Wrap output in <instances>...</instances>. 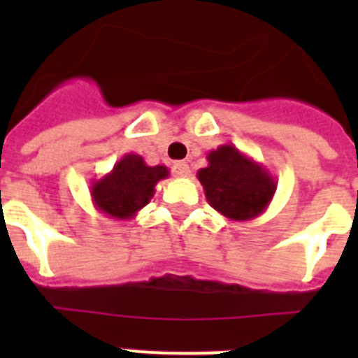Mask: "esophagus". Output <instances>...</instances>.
Listing matches in <instances>:
<instances>
[{
    "mask_svg": "<svg viewBox=\"0 0 358 358\" xmlns=\"http://www.w3.org/2000/svg\"><path fill=\"white\" fill-rule=\"evenodd\" d=\"M172 172L176 173L177 177H188L189 176V166L185 163V161H177V163H173Z\"/></svg>",
    "mask_w": 358,
    "mask_h": 358,
    "instance_id": "obj_1",
    "label": "esophagus"
}]
</instances>
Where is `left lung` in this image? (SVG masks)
<instances>
[{
	"label": "left lung",
	"mask_w": 358,
	"mask_h": 358,
	"mask_svg": "<svg viewBox=\"0 0 358 358\" xmlns=\"http://www.w3.org/2000/svg\"><path fill=\"white\" fill-rule=\"evenodd\" d=\"M208 166L197 172L210 206L229 220L248 222L267 210L276 181L264 164L226 143L208 152Z\"/></svg>",
	"instance_id": "obj_1"
}]
</instances>
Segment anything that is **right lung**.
<instances>
[{
    "instance_id": "1",
    "label": "right lung",
    "mask_w": 358,
    "mask_h": 358,
    "mask_svg": "<svg viewBox=\"0 0 358 358\" xmlns=\"http://www.w3.org/2000/svg\"><path fill=\"white\" fill-rule=\"evenodd\" d=\"M169 176L163 164L148 166L140 154L129 152L109 173L91 182V201L106 217L131 220L154 197L157 182Z\"/></svg>"
}]
</instances>
